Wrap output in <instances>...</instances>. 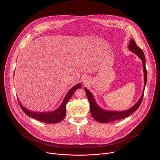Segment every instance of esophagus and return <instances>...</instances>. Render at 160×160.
<instances>
[{
  "mask_svg": "<svg viewBox=\"0 0 160 160\" xmlns=\"http://www.w3.org/2000/svg\"><path fill=\"white\" fill-rule=\"evenodd\" d=\"M83 82H86V80H84V79H83Z\"/></svg>",
  "mask_w": 160,
  "mask_h": 160,
  "instance_id": "obj_1",
  "label": "esophagus"
}]
</instances>
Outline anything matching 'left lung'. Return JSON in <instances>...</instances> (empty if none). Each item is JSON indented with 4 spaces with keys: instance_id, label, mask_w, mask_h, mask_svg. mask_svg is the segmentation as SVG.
Returning a JSON list of instances; mask_svg holds the SVG:
<instances>
[{
    "instance_id": "obj_1",
    "label": "left lung",
    "mask_w": 160,
    "mask_h": 160,
    "mask_svg": "<svg viewBox=\"0 0 160 160\" xmlns=\"http://www.w3.org/2000/svg\"><path fill=\"white\" fill-rule=\"evenodd\" d=\"M128 48L133 52L135 54L138 55L142 61L143 64V68H144V87L146 86V82H147V70L146 68V59L144 54L142 51V50L139 48L138 45H137L135 40L133 39H132L130 42ZM86 95L88 98L89 103H90V111L91 115L92 117L98 122L100 123H109L114 121H117L119 120H122L123 118H125L130 116V115L137 109L139 108L140 106L142 99L144 97V90L142 92V94L138 101L132 108H130L128 110L124 111H104L102 109H101L96 103L94 99L93 98V96L92 95L89 91L87 88H84Z\"/></svg>"
}]
</instances>
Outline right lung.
I'll return each mask as SVG.
<instances>
[{"mask_svg":"<svg viewBox=\"0 0 160 160\" xmlns=\"http://www.w3.org/2000/svg\"><path fill=\"white\" fill-rule=\"evenodd\" d=\"M82 87L80 83H78L74 86L70 90L69 92L66 96L62 103L60 106V107L54 111L53 112H31L25 109L23 106L21 105L20 102L18 100V103L20 108L22 110L24 111L26 115L30 117L37 119L38 121L42 122L43 123H56L62 121L66 116V106L68 103V101L70 99L73 94L75 93L77 89Z\"/></svg>","mask_w":160,"mask_h":160,"instance_id":"add662e5","label":"right lung"}]
</instances>
